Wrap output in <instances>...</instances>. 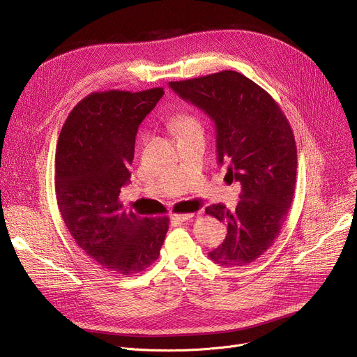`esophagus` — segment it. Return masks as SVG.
Segmentation results:
<instances>
[{
	"label": "esophagus",
	"instance_id": "obj_1",
	"mask_svg": "<svg viewBox=\"0 0 357 357\" xmlns=\"http://www.w3.org/2000/svg\"><path fill=\"white\" fill-rule=\"evenodd\" d=\"M194 217V213H175V215H172V221L174 222H185L188 220H191Z\"/></svg>",
	"mask_w": 357,
	"mask_h": 357
}]
</instances>
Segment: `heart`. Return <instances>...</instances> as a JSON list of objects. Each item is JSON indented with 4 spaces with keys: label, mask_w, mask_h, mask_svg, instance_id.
<instances>
[{
    "label": "heart",
    "mask_w": 357,
    "mask_h": 357,
    "mask_svg": "<svg viewBox=\"0 0 357 357\" xmlns=\"http://www.w3.org/2000/svg\"><path fill=\"white\" fill-rule=\"evenodd\" d=\"M168 126L176 133L178 137L191 132H202L199 119L189 112H178L172 114L168 119Z\"/></svg>",
    "instance_id": "b5f03b06"
}]
</instances>
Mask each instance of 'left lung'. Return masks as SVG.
I'll return each instance as SVG.
<instances>
[{"label":"left lung","instance_id":"8db88e82","mask_svg":"<svg viewBox=\"0 0 357 357\" xmlns=\"http://www.w3.org/2000/svg\"><path fill=\"white\" fill-rule=\"evenodd\" d=\"M169 87L212 119L218 162L228 163L227 175L241 183L235 211L222 204L206 208L227 225L224 243L209 258L225 267L247 266L273 245L293 202L297 148L291 126L270 94L238 71Z\"/></svg>","mask_w":357,"mask_h":357}]
</instances>
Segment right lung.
<instances>
[{"label": "right lung", "instance_id": "right-lung-1", "mask_svg": "<svg viewBox=\"0 0 357 357\" xmlns=\"http://www.w3.org/2000/svg\"><path fill=\"white\" fill-rule=\"evenodd\" d=\"M163 89L89 94L70 112L56 151V198L76 244L107 271L130 277L159 257L168 217L142 218L119 201L137 128Z\"/></svg>", "mask_w": 357, "mask_h": 357}]
</instances>
